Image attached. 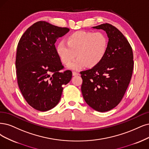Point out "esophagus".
Returning a JSON list of instances; mask_svg holds the SVG:
<instances>
[{"instance_id": "1", "label": "esophagus", "mask_w": 149, "mask_h": 149, "mask_svg": "<svg viewBox=\"0 0 149 149\" xmlns=\"http://www.w3.org/2000/svg\"><path fill=\"white\" fill-rule=\"evenodd\" d=\"M79 75V73L77 72H72V75L73 76H76V75Z\"/></svg>"}]
</instances>
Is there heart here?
I'll list each match as a JSON object with an SVG mask.
<instances>
[{
    "mask_svg": "<svg viewBox=\"0 0 149 149\" xmlns=\"http://www.w3.org/2000/svg\"><path fill=\"white\" fill-rule=\"evenodd\" d=\"M108 48L107 36L101 32L79 31L70 34L66 43L59 42L56 52L61 61L65 65L71 63L69 68L78 70L85 65L86 68L96 67L105 57Z\"/></svg>",
    "mask_w": 149,
    "mask_h": 149,
    "instance_id": "heart-1",
    "label": "heart"
}]
</instances>
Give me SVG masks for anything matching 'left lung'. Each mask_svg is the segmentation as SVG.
I'll list each match as a JSON object with an SVG mask.
<instances>
[{"label":"left lung","instance_id":"1","mask_svg":"<svg viewBox=\"0 0 149 149\" xmlns=\"http://www.w3.org/2000/svg\"><path fill=\"white\" fill-rule=\"evenodd\" d=\"M109 37L105 57L96 67L80 72L81 90L88 105L95 111H111L120 103L128 88L134 68L133 49L123 34L108 23L93 27Z\"/></svg>","mask_w":149,"mask_h":149}]
</instances>
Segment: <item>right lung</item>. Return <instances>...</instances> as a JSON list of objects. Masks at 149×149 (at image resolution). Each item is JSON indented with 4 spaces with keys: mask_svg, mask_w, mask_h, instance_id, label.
<instances>
[{
    "mask_svg": "<svg viewBox=\"0 0 149 149\" xmlns=\"http://www.w3.org/2000/svg\"><path fill=\"white\" fill-rule=\"evenodd\" d=\"M46 21H38L27 29L18 42L16 72L19 90L26 102L44 112L58 104L63 86L72 76L64 69L54 43L69 32Z\"/></svg>",
    "mask_w": 149,
    "mask_h": 149,
    "instance_id": "obj_1",
    "label": "right lung"
}]
</instances>
